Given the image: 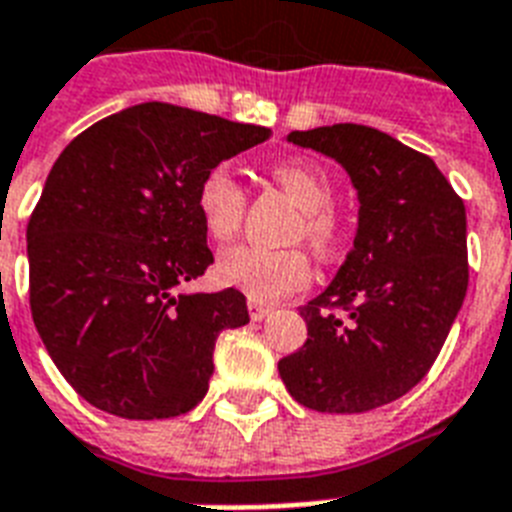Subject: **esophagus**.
Masks as SVG:
<instances>
[{
	"instance_id": "1",
	"label": "esophagus",
	"mask_w": 512,
	"mask_h": 512,
	"mask_svg": "<svg viewBox=\"0 0 512 512\" xmlns=\"http://www.w3.org/2000/svg\"><path fill=\"white\" fill-rule=\"evenodd\" d=\"M268 313H271V308H268V305L257 303V300H249V319L263 321Z\"/></svg>"
}]
</instances>
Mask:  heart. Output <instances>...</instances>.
<instances>
[{
	"mask_svg": "<svg viewBox=\"0 0 512 512\" xmlns=\"http://www.w3.org/2000/svg\"><path fill=\"white\" fill-rule=\"evenodd\" d=\"M271 177L303 209L297 236H305L313 247L329 255L340 241V223L332 215L335 183L329 172L313 159H284L271 167ZM247 209V193L228 164H217L201 177L196 188V212L204 231L215 241L236 236ZM223 287L239 289L249 300L271 303L305 287L311 281V257L303 249H263L252 244L225 249L215 265Z\"/></svg>",
	"mask_w": 512,
	"mask_h": 512,
	"instance_id": "1",
	"label": "heart"
}]
</instances>
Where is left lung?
I'll list each match as a JSON object with an SVG mask.
<instances>
[{"label":"left lung","mask_w":512,"mask_h":512,"mask_svg":"<svg viewBox=\"0 0 512 512\" xmlns=\"http://www.w3.org/2000/svg\"><path fill=\"white\" fill-rule=\"evenodd\" d=\"M348 172L358 196L353 249L300 308L308 340L279 361L297 404L358 414L428 374L468 292V220L430 156L364 124L289 132ZM332 307L349 313L337 320Z\"/></svg>","instance_id":"obj_1"}]
</instances>
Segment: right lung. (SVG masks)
<instances>
[{
	"label": "right lung",
	"instance_id": "add662e5",
	"mask_svg": "<svg viewBox=\"0 0 512 512\" xmlns=\"http://www.w3.org/2000/svg\"><path fill=\"white\" fill-rule=\"evenodd\" d=\"M268 138V127L154 100L92 124L52 164L26 231L31 316L100 412L167 420L207 396L217 335L249 313L239 289L180 292L215 263L196 188Z\"/></svg>",
	"mask_w": 512,
	"mask_h": 512
}]
</instances>
